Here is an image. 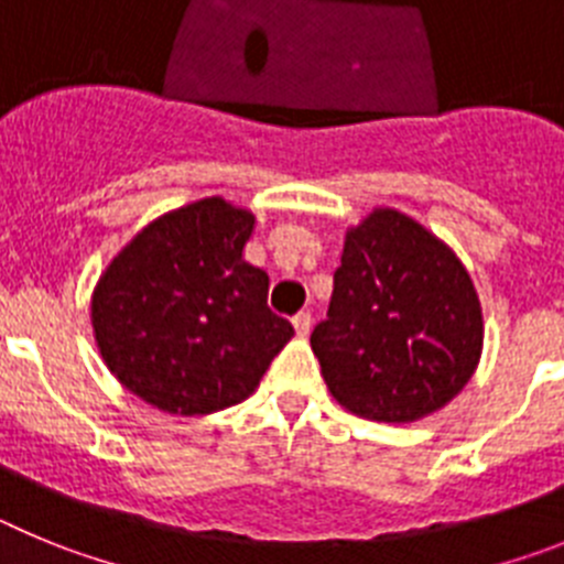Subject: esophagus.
I'll use <instances>...</instances> for the list:
<instances>
[{"label":"esophagus","instance_id":"34e87169","mask_svg":"<svg viewBox=\"0 0 564 564\" xmlns=\"http://www.w3.org/2000/svg\"><path fill=\"white\" fill-rule=\"evenodd\" d=\"M311 313H296V316H293V330H296V336H307V333H311Z\"/></svg>","mask_w":564,"mask_h":564}]
</instances>
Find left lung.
<instances>
[{
	"label": "left lung",
	"mask_w": 564,
	"mask_h": 564,
	"mask_svg": "<svg viewBox=\"0 0 564 564\" xmlns=\"http://www.w3.org/2000/svg\"><path fill=\"white\" fill-rule=\"evenodd\" d=\"M482 333L480 296L457 253L410 214L376 206L344 234L311 347L344 410L412 423L471 381Z\"/></svg>",
	"instance_id": "1"
}]
</instances>
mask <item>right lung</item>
Wrapping results in <instances>:
<instances>
[{
    "mask_svg": "<svg viewBox=\"0 0 564 564\" xmlns=\"http://www.w3.org/2000/svg\"><path fill=\"white\" fill-rule=\"evenodd\" d=\"M257 217L214 194L154 217L93 288L98 352L132 395L169 415L242 403L293 336L246 262Z\"/></svg>",
    "mask_w": 564,
    "mask_h": 564,
    "instance_id": "add662e5",
    "label": "right lung"
}]
</instances>
